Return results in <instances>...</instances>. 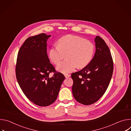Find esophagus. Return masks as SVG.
I'll return each instance as SVG.
<instances>
[{
    "mask_svg": "<svg viewBox=\"0 0 131 131\" xmlns=\"http://www.w3.org/2000/svg\"><path fill=\"white\" fill-rule=\"evenodd\" d=\"M64 76H65V78H69L70 76V74H64Z\"/></svg>",
    "mask_w": 131,
    "mask_h": 131,
    "instance_id": "1",
    "label": "esophagus"
}]
</instances>
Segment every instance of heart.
Returning <instances> with one entry per match:
<instances>
[{
  "label": "heart",
  "mask_w": 131,
  "mask_h": 131,
  "mask_svg": "<svg viewBox=\"0 0 131 131\" xmlns=\"http://www.w3.org/2000/svg\"><path fill=\"white\" fill-rule=\"evenodd\" d=\"M94 52L93 44L80 37L67 35L58 41V45L51 47L48 52L50 61L58 64L66 54L67 60L61 62L57 69L63 73L73 71L78 67L83 68L89 64Z\"/></svg>",
  "instance_id": "b5f03b06"
}]
</instances>
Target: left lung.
Wrapping results in <instances>:
<instances>
[{"instance_id": "obj_1", "label": "left lung", "mask_w": 131, "mask_h": 131, "mask_svg": "<svg viewBox=\"0 0 131 131\" xmlns=\"http://www.w3.org/2000/svg\"><path fill=\"white\" fill-rule=\"evenodd\" d=\"M94 41L96 51L91 61L81 70L71 74L73 97L85 105L95 103L104 95L113 73V61L108 47L99 36L95 37Z\"/></svg>"}]
</instances>
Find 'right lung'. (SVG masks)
Listing matches in <instances>:
<instances>
[{"mask_svg": "<svg viewBox=\"0 0 131 131\" xmlns=\"http://www.w3.org/2000/svg\"><path fill=\"white\" fill-rule=\"evenodd\" d=\"M51 35L45 33L28 38L18 52L15 68L17 81L25 96L34 104L45 107L57 99L65 77L55 71L47 52ZM54 72L51 78L50 72Z\"/></svg>", "mask_w": 131, "mask_h": 131, "instance_id": "add662e5", "label": "right lung"}]
</instances>
